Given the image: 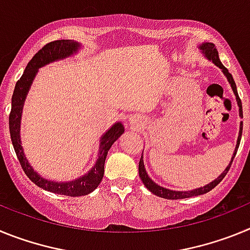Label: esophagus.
<instances>
[{
	"label": "esophagus",
	"mask_w": 250,
	"mask_h": 250,
	"mask_svg": "<svg viewBox=\"0 0 250 250\" xmlns=\"http://www.w3.org/2000/svg\"><path fill=\"white\" fill-rule=\"evenodd\" d=\"M131 123H132V124H136V123H138V121H136L135 119H131Z\"/></svg>",
	"instance_id": "esophagus-1"
}]
</instances>
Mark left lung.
<instances>
[{
	"label": "left lung",
	"instance_id": "8db88e82",
	"mask_svg": "<svg viewBox=\"0 0 250 250\" xmlns=\"http://www.w3.org/2000/svg\"><path fill=\"white\" fill-rule=\"evenodd\" d=\"M199 48H200V50H202V52H203V54H204V56L207 57L208 60H210V61H213L214 65H216L219 68H222L223 74H224L225 76H227V79H228L229 83H230V86H231V89H233L234 95H235V99H237L238 106H239V115L243 118L242 101H240L239 95H238L237 86H235V83H234L233 76H231L230 72L228 71V68L225 67V66L223 65L222 62H220L219 55H218V51H216L215 45H214V43H211V42H204V43H202V45H200ZM242 130H243V123H240L239 136H238L237 146H235V150H234V154H233V156H231L230 164H229L228 167H225L224 171H223V173L220 174V175L218 176V178H216L215 180H214V182L209 183V184L205 185V187L198 188V189H195V190H190V191H175V190H170V189H167V188L160 187V185L155 184V183L152 182L151 179L149 178V175H147L146 170H145V167H144V160H143V155H141L140 161H139V176H140L141 182L144 183L145 187H146L147 189H149V190L151 191L152 194H155V195L160 196V198H164V199H170V200L185 199V198H190V196L202 195V194H205V193H208V191H210L211 189H214V188H215L216 185H218L220 182H222L223 179H224V176L227 175V173H228V171H229V167H230L231 163H233V160H234V156H235V154H237L238 147H239L240 139H242Z\"/></svg>",
	"mask_w": 250,
	"mask_h": 250
}]
</instances>
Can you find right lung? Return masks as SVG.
<instances>
[{
	"label": "right lung",
	"mask_w": 250,
	"mask_h": 250,
	"mask_svg": "<svg viewBox=\"0 0 250 250\" xmlns=\"http://www.w3.org/2000/svg\"><path fill=\"white\" fill-rule=\"evenodd\" d=\"M80 47V43H77L76 41H72V40H57V41H52V42H48L47 45L43 46L31 59V61L26 66L23 75L20 77V80L16 83L12 95V106H11L10 119H8V121H10L11 141H12L13 149L16 151L17 159H19L20 164H21L22 169H23L26 175L28 176V179L32 183H35L37 187L42 188L45 190L66 196L87 195V194H90L98 188V185L103 180L104 165H105L107 151H109L115 141L120 138L121 134H124V125L121 123L114 124L101 136L99 158L96 163H95L94 167L90 170L89 173L83 175L81 178H77L72 180V182L67 183L51 182V180H47V179L39 175L32 169V167L28 164L25 154H23V150H22L21 139H20V125H21L22 107H23L26 95H27L28 90H30L31 83L34 81L39 68L47 65V63L54 62V61L66 59V57L71 56L72 54H76L77 50Z\"/></svg>",
	"instance_id": "1"
}]
</instances>
